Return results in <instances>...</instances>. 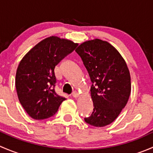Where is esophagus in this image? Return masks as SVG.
Segmentation results:
<instances>
[{"label":"esophagus","mask_w":153,"mask_h":153,"mask_svg":"<svg viewBox=\"0 0 153 153\" xmlns=\"http://www.w3.org/2000/svg\"><path fill=\"white\" fill-rule=\"evenodd\" d=\"M72 96H73L74 98H77L78 96H79V93H78L77 91H75V92H73V93H72Z\"/></svg>","instance_id":"esophagus-1"}]
</instances>
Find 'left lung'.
<instances>
[{
  "label": "left lung",
  "instance_id": "obj_1",
  "mask_svg": "<svg viewBox=\"0 0 153 153\" xmlns=\"http://www.w3.org/2000/svg\"><path fill=\"white\" fill-rule=\"evenodd\" d=\"M75 52L94 84L90 88L94 111L84 121L97 127L110 124L125 107L130 95V73L126 61L112 44L98 38L82 43Z\"/></svg>",
  "mask_w": 153,
  "mask_h": 153
}]
</instances>
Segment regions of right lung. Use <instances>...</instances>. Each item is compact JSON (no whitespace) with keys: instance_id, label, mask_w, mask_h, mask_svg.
Here are the masks:
<instances>
[{"instance_id":"add662e5","label":"right lung","mask_w":153,"mask_h":153,"mask_svg":"<svg viewBox=\"0 0 153 153\" xmlns=\"http://www.w3.org/2000/svg\"><path fill=\"white\" fill-rule=\"evenodd\" d=\"M77 46L70 40L48 37L32 47L21 61L15 87L20 103L32 118L43 120L52 116L66 100L55 91L54 69Z\"/></svg>"}]
</instances>
